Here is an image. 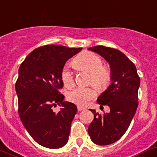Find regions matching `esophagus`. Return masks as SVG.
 Here are the masks:
<instances>
[{
  "label": "esophagus",
  "instance_id": "esophagus-1",
  "mask_svg": "<svg viewBox=\"0 0 157 157\" xmlns=\"http://www.w3.org/2000/svg\"><path fill=\"white\" fill-rule=\"evenodd\" d=\"M77 109H78V111H82V110H85V108L81 107V106H77Z\"/></svg>",
  "mask_w": 157,
  "mask_h": 157
}]
</instances>
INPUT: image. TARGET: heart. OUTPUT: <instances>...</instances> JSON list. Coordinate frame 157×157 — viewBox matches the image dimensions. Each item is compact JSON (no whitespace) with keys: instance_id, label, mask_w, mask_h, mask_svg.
<instances>
[{"instance_id":"obj_1","label":"heart","mask_w":157,"mask_h":157,"mask_svg":"<svg viewBox=\"0 0 157 157\" xmlns=\"http://www.w3.org/2000/svg\"><path fill=\"white\" fill-rule=\"evenodd\" d=\"M74 64L80 69L90 73L89 83L98 89H106L111 82L112 72L110 68L103 65L102 60L97 54L86 52L76 56ZM61 80L64 85L70 88L74 85V74L71 70L70 64H65L61 70ZM97 96V91L93 87H76L67 93V99L70 102L78 105H85Z\"/></svg>"}]
</instances>
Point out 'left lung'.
Here are the masks:
<instances>
[{
    "label": "left lung",
    "mask_w": 157,
    "mask_h": 157,
    "mask_svg": "<svg viewBox=\"0 0 157 157\" xmlns=\"http://www.w3.org/2000/svg\"><path fill=\"white\" fill-rule=\"evenodd\" d=\"M89 50L103 56L111 68L112 84L97 99L101 107L108 105L110 112L100 114L90 109L94 119L88 128L95 144L108 145L121 139L129 127L138 106L140 80L135 64L120 50L103 45Z\"/></svg>",
    "instance_id": "left-lung-1"
}]
</instances>
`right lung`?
<instances>
[{
    "instance_id": "right-lung-1",
    "label": "right lung",
    "mask_w": 157,
    "mask_h": 157,
    "mask_svg": "<svg viewBox=\"0 0 157 157\" xmlns=\"http://www.w3.org/2000/svg\"><path fill=\"white\" fill-rule=\"evenodd\" d=\"M82 48L57 44L39 47L30 52L19 68L16 82L18 113L32 138L48 148H59L68 140L72 121L77 108L64 101L61 70L67 60ZM60 104L58 113L52 107Z\"/></svg>"
}]
</instances>
